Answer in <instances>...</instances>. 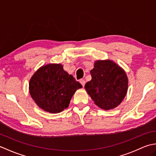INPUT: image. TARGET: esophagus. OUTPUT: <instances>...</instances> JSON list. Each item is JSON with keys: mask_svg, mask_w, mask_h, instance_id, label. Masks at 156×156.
I'll return each instance as SVG.
<instances>
[{"mask_svg": "<svg viewBox=\"0 0 156 156\" xmlns=\"http://www.w3.org/2000/svg\"><path fill=\"white\" fill-rule=\"evenodd\" d=\"M80 83L82 84V87H84V84H85V80H84V79H80Z\"/></svg>", "mask_w": 156, "mask_h": 156, "instance_id": "esophagus-1", "label": "esophagus"}]
</instances>
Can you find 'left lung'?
I'll use <instances>...</instances> for the list:
<instances>
[{
  "label": "left lung",
  "mask_w": 156,
  "mask_h": 156,
  "mask_svg": "<svg viewBox=\"0 0 156 156\" xmlns=\"http://www.w3.org/2000/svg\"><path fill=\"white\" fill-rule=\"evenodd\" d=\"M90 74L92 80L87 82L84 88L94 103L105 110L120 105L128 89L124 69L110 59L97 60Z\"/></svg>",
  "instance_id": "8db88e82"
}]
</instances>
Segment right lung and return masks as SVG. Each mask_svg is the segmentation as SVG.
Returning <instances> with one entry per match:
<instances>
[{
    "instance_id": "obj_1",
    "label": "right lung",
    "mask_w": 156,
    "mask_h": 156,
    "mask_svg": "<svg viewBox=\"0 0 156 156\" xmlns=\"http://www.w3.org/2000/svg\"><path fill=\"white\" fill-rule=\"evenodd\" d=\"M82 87L61 64H49L35 72L29 88L31 97L39 108L58 113L68 107L72 96Z\"/></svg>"
}]
</instances>
